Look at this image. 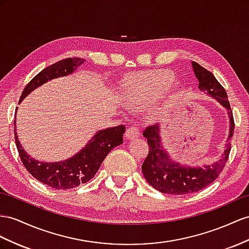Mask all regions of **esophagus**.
Instances as JSON below:
<instances>
[{
	"label": "esophagus",
	"instance_id": "1",
	"mask_svg": "<svg viewBox=\"0 0 249 249\" xmlns=\"http://www.w3.org/2000/svg\"><path fill=\"white\" fill-rule=\"evenodd\" d=\"M140 137V129L137 126H131L125 132V139L126 140H133Z\"/></svg>",
	"mask_w": 249,
	"mask_h": 249
}]
</instances>
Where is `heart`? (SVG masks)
I'll return each mask as SVG.
<instances>
[{
    "label": "heart",
    "mask_w": 249,
    "mask_h": 249,
    "mask_svg": "<svg viewBox=\"0 0 249 249\" xmlns=\"http://www.w3.org/2000/svg\"><path fill=\"white\" fill-rule=\"evenodd\" d=\"M174 81L168 72L140 74L128 85V101L133 105H150L168 90Z\"/></svg>",
    "instance_id": "b5f03b06"
}]
</instances>
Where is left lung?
I'll list each match as a JSON object with an SVG mask.
<instances>
[{
	"label": "left lung",
	"instance_id": "obj_1",
	"mask_svg": "<svg viewBox=\"0 0 249 249\" xmlns=\"http://www.w3.org/2000/svg\"><path fill=\"white\" fill-rule=\"evenodd\" d=\"M191 66H193L196 78L199 81L200 90L212 95L227 109L229 117L228 139H231L233 135L234 123L225 89L221 86L212 72L200 66L199 64L191 62ZM143 136L147 139L150 148L142 165V173L146 181L152 187L168 195H187L196 193L212 184L224 168L231 148V142H227L226 148L219 161L212 165H205L203 167H191L175 162L169 158L161 142L159 125L148 126L144 130Z\"/></svg>",
	"mask_w": 249,
	"mask_h": 249
}]
</instances>
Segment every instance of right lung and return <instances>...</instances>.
Segmentation results:
<instances>
[{
  "label": "right lung",
  "mask_w": 249,
  "mask_h": 249,
  "mask_svg": "<svg viewBox=\"0 0 249 249\" xmlns=\"http://www.w3.org/2000/svg\"><path fill=\"white\" fill-rule=\"evenodd\" d=\"M84 62V59L69 58L43 69L24 88L18 104L37 87L45 84L48 81L71 74ZM124 132V125L99 130L94 133L84 147L71 158L60 162L47 163L35 160L24 150L18 141L15 120L16 144L25 168L37 181L52 188L63 190L74 188L80 184L91 180L106 156L114 147L123 143Z\"/></svg>",
  "instance_id": "obj_1"
}]
</instances>
